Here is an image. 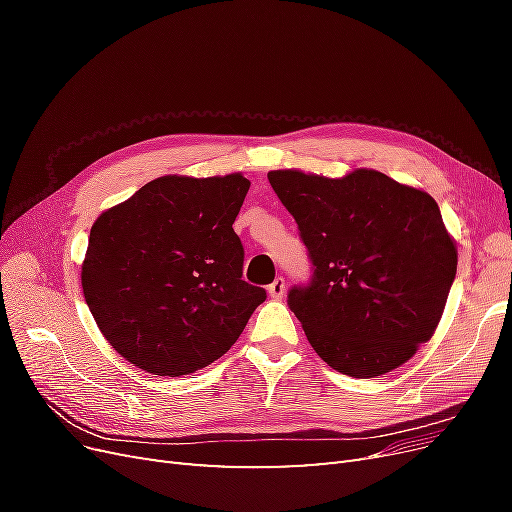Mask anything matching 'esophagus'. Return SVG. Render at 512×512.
Wrapping results in <instances>:
<instances>
[{"label":"esophagus","mask_w":512,"mask_h":512,"mask_svg":"<svg viewBox=\"0 0 512 512\" xmlns=\"http://www.w3.org/2000/svg\"><path fill=\"white\" fill-rule=\"evenodd\" d=\"M269 294H271V299H284V294H286V282H284V277H277V280L269 286Z\"/></svg>","instance_id":"34e87169"}]
</instances>
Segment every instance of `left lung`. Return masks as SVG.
I'll return each mask as SVG.
<instances>
[{"label":"left lung","instance_id":"obj_1","mask_svg":"<svg viewBox=\"0 0 512 512\" xmlns=\"http://www.w3.org/2000/svg\"><path fill=\"white\" fill-rule=\"evenodd\" d=\"M267 177L314 262L312 284L292 288L288 305L320 359L352 378L410 361L436 333L457 273L436 200L374 168Z\"/></svg>","mask_w":512,"mask_h":512}]
</instances>
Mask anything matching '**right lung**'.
<instances>
[{
	"label": "right lung",
	"instance_id": "obj_1",
	"mask_svg": "<svg viewBox=\"0 0 512 512\" xmlns=\"http://www.w3.org/2000/svg\"><path fill=\"white\" fill-rule=\"evenodd\" d=\"M241 173L164 175L91 226L83 297L104 339L156 376H185L230 350L267 292L241 280L232 230Z\"/></svg>",
	"mask_w": 512,
	"mask_h": 512
}]
</instances>
